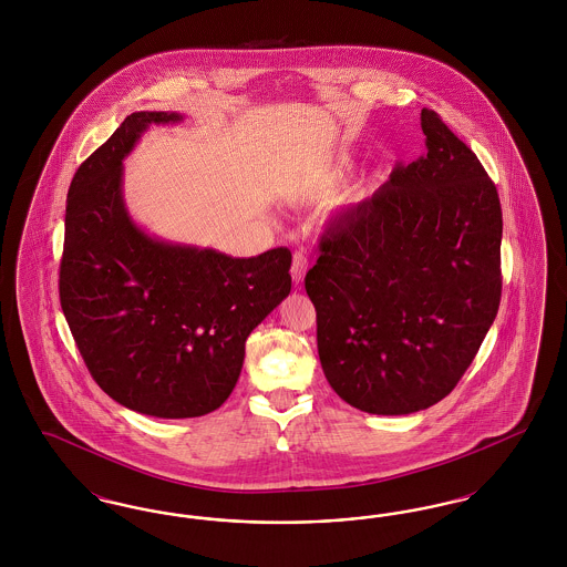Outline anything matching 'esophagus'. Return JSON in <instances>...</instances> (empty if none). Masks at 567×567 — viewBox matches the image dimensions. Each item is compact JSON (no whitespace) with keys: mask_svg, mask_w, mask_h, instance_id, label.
<instances>
[{"mask_svg":"<svg viewBox=\"0 0 567 567\" xmlns=\"http://www.w3.org/2000/svg\"><path fill=\"white\" fill-rule=\"evenodd\" d=\"M308 271V257L303 252H296L293 255V264H291V278L296 285L303 282V276Z\"/></svg>","mask_w":567,"mask_h":567,"instance_id":"esophagus-1","label":"esophagus"}]
</instances>
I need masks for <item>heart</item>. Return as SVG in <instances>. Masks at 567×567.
<instances>
[{"instance_id": "obj_1", "label": "heart", "mask_w": 567, "mask_h": 567, "mask_svg": "<svg viewBox=\"0 0 567 567\" xmlns=\"http://www.w3.org/2000/svg\"><path fill=\"white\" fill-rule=\"evenodd\" d=\"M352 172V159L351 157H338L331 163L323 165L315 178H312V185L317 189H327V187H336L340 183H344L349 178V174Z\"/></svg>"}]
</instances>
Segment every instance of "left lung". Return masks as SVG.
<instances>
[{
    "instance_id": "obj_1",
    "label": "left lung",
    "mask_w": 567,
    "mask_h": 567,
    "mask_svg": "<svg viewBox=\"0 0 567 567\" xmlns=\"http://www.w3.org/2000/svg\"><path fill=\"white\" fill-rule=\"evenodd\" d=\"M421 127L427 153L329 229L306 274L327 382L384 416L455 389L502 297L497 189L433 110H421Z\"/></svg>"
}]
</instances>
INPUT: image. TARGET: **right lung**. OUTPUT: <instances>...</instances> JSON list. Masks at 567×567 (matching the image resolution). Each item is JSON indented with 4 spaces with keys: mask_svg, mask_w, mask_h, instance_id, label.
Masks as SVG:
<instances>
[{
    "mask_svg": "<svg viewBox=\"0 0 567 567\" xmlns=\"http://www.w3.org/2000/svg\"><path fill=\"white\" fill-rule=\"evenodd\" d=\"M134 112L79 167L68 193L59 297L82 359L114 402L193 419L231 395L250 331L291 293V252L231 257L151 236L123 197V162L151 125Z\"/></svg>",
    "mask_w": 567,
    "mask_h": 567,
    "instance_id": "right-lung-1",
    "label": "right lung"
}]
</instances>
